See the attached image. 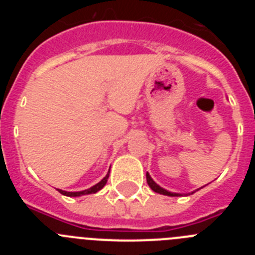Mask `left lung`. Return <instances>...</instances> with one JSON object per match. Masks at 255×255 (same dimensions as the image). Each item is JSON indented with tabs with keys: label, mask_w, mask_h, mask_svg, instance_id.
Returning <instances> with one entry per match:
<instances>
[{
	"label": "left lung",
	"mask_w": 255,
	"mask_h": 255,
	"mask_svg": "<svg viewBox=\"0 0 255 255\" xmlns=\"http://www.w3.org/2000/svg\"><path fill=\"white\" fill-rule=\"evenodd\" d=\"M147 182H148V185H149V188L152 189L153 191H155V193H158V194L168 195V197H180V195H181V194H179V193H172V191H168V190H166V189L162 188V186H159L158 184H157V182H155L152 177H150V175L148 172H147ZM199 189H202V188H199ZM199 189H197V190H199ZM197 190L191 191V194H193V193H195Z\"/></svg>",
	"instance_id": "left-lung-1"
}]
</instances>
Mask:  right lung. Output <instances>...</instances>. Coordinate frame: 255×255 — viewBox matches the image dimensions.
<instances>
[{
  "mask_svg": "<svg viewBox=\"0 0 255 255\" xmlns=\"http://www.w3.org/2000/svg\"><path fill=\"white\" fill-rule=\"evenodd\" d=\"M108 175H110V171H108L107 175H106V176L103 177V179L101 180L98 184H96V185H93L92 188H89V189H85V190H82V191H65V190H61V189H57V190L60 191L62 195H66V197H82V195L94 194V193L100 191L101 189H102L103 186L106 185V182H107V179H108Z\"/></svg>",
  "mask_w": 255,
  "mask_h": 255,
  "instance_id": "right-lung-1",
  "label": "right lung"
}]
</instances>
